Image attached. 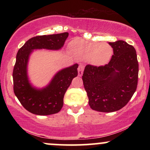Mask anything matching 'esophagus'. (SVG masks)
<instances>
[{"label":"esophagus","instance_id":"esophagus-1","mask_svg":"<svg viewBox=\"0 0 150 150\" xmlns=\"http://www.w3.org/2000/svg\"><path fill=\"white\" fill-rule=\"evenodd\" d=\"M84 68H85V66H84L83 64H80L78 67V75L79 76H81L83 73Z\"/></svg>","mask_w":150,"mask_h":150}]
</instances>
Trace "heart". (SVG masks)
Wrapping results in <instances>:
<instances>
[{"instance_id":"obj_1","label":"heart","mask_w":150,"mask_h":150,"mask_svg":"<svg viewBox=\"0 0 150 150\" xmlns=\"http://www.w3.org/2000/svg\"><path fill=\"white\" fill-rule=\"evenodd\" d=\"M70 49L74 56L80 60H89L93 64L100 65L109 61L113 53L108 44L87 42L77 39L70 44Z\"/></svg>"}]
</instances>
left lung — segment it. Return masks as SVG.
<instances>
[{
    "mask_svg": "<svg viewBox=\"0 0 150 150\" xmlns=\"http://www.w3.org/2000/svg\"><path fill=\"white\" fill-rule=\"evenodd\" d=\"M113 55L108 64L86 65L82 75L90 108L113 112L128 103L137 89L139 65L135 48L123 40L108 43Z\"/></svg>",
    "mask_w": 150,
    "mask_h": 150,
    "instance_id": "8db88e82",
    "label": "left lung"
}]
</instances>
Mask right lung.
Here are the masks:
<instances>
[{
  "instance_id": "add662e5",
  "label": "right lung",
  "mask_w": 150,
  "mask_h": 150,
  "mask_svg": "<svg viewBox=\"0 0 150 150\" xmlns=\"http://www.w3.org/2000/svg\"><path fill=\"white\" fill-rule=\"evenodd\" d=\"M68 37V32L37 36L29 39L18 50L13 73V90L23 107L30 113L46 116L59 112L63 107L65 93L77 75L78 64L61 70L42 89H37L30 85L27 66L29 56L34 49H60Z\"/></svg>"
}]
</instances>
